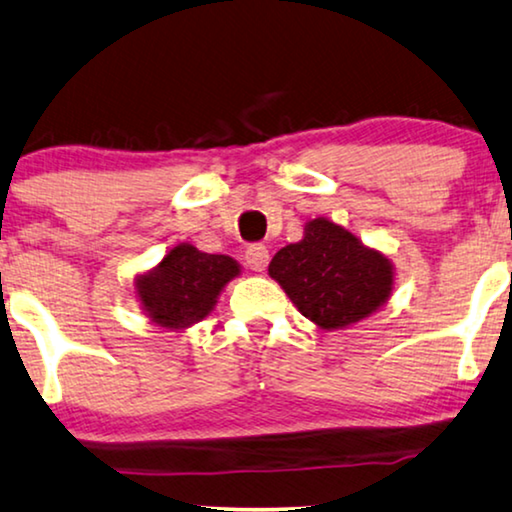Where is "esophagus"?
<instances>
[{
  "label": "esophagus",
  "instance_id": "obj_1",
  "mask_svg": "<svg viewBox=\"0 0 512 512\" xmlns=\"http://www.w3.org/2000/svg\"><path fill=\"white\" fill-rule=\"evenodd\" d=\"M244 261L254 272H263L268 268V261H270V254H268V247H263V244H251V247L244 251Z\"/></svg>",
  "mask_w": 512,
  "mask_h": 512
}]
</instances>
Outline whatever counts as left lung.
Instances as JSON below:
<instances>
[{
  "mask_svg": "<svg viewBox=\"0 0 512 512\" xmlns=\"http://www.w3.org/2000/svg\"><path fill=\"white\" fill-rule=\"evenodd\" d=\"M268 272L298 312L326 331L370 317L394 289L389 258L324 216L307 221L303 240L279 249Z\"/></svg>",
  "mask_w": 512,
  "mask_h": 512,
  "instance_id": "obj_1",
  "label": "left lung"
}]
</instances>
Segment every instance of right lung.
I'll list each match as a JSON object with an SVG mask.
<instances>
[{
    "instance_id": "add662e5",
    "label": "right lung",
    "mask_w": 512,
    "mask_h": 512,
    "mask_svg": "<svg viewBox=\"0 0 512 512\" xmlns=\"http://www.w3.org/2000/svg\"><path fill=\"white\" fill-rule=\"evenodd\" d=\"M240 275V263L223 254H205L181 242L156 268L137 275L135 293L153 324L184 331L214 310L223 286Z\"/></svg>"
}]
</instances>
